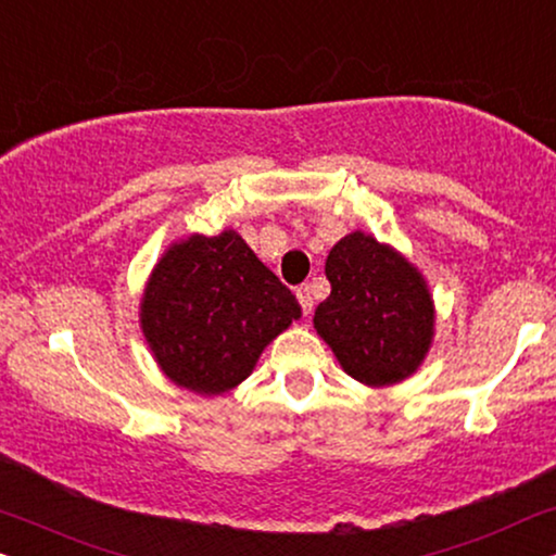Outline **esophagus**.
<instances>
[{
  "label": "esophagus",
  "instance_id": "esophagus-1",
  "mask_svg": "<svg viewBox=\"0 0 556 556\" xmlns=\"http://www.w3.org/2000/svg\"><path fill=\"white\" fill-rule=\"evenodd\" d=\"M298 300H300V305H302V309H305V315H307L309 309H313V290H309V285L298 287Z\"/></svg>",
  "mask_w": 556,
  "mask_h": 556
}]
</instances>
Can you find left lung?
Wrapping results in <instances>:
<instances>
[{
    "label": "left lung",
    "mask_w": 556,
    "mask_h": 556,
    "mask_svg": "<svg viewBox=\"0 0 556 556\" xmlns=\"http://www.w3.org/2000/svg\"><path fill=\"white\" fill-rule=\"evenodd\" d=\"M330 298L313 325L351 379L391 387L425 364L434 340V300L421 271L389 243L353 231L325 262Z\"/></svg>",
    "instance_id": "left-lung-1"
}]
</instances>
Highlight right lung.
Listing matches in <instances>:
<instances>
[{"label": "right lung", "mask_w": 556, "mask_h": 556, "mask_svg": "<svg viewBox=\"0 0 556 556\" xmlns=\"http://www.w3.org/2000/svg\"><path fill=\"white\" fill-rule=\"evenodd\" d=\"M300 315L298 298L233 228L169 243L139 302L160 371L201 396L249 379L264 348Z\"/></svg>", "instance_id": "1"}]
</instances>
